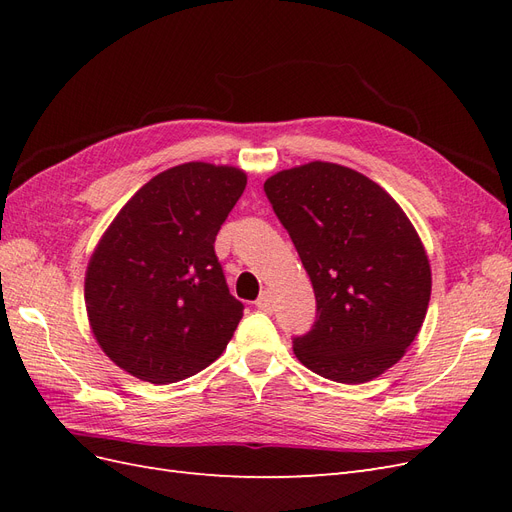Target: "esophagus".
Masks as SVG:
<instances>
[{
    "label": "esophagus",
    "mask_w": 512,
    "mask_h": 512,
    "mask_svg": "<svg viewBox=\"0 0 512 512\" xmlns=\"http://www.w3.org/2000/svg\"><path fill=\"white\" fill-rule=\"evenodd\" d=\"M256 307L258 309H262V312H273L275 309V299H273V292L271 290H265L258 297V301H256Z\"/></svg>",
    "instance_id": "esophagus-1"
}]
</instances>
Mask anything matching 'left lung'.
<instances>
[{
    "label": "left lung",
    "instance_id": "8db88e82",
    "mask_svg": "<svg viewBox=\"0 0 512 512\" xmlns=\"http://www.w3.org/2000/svg\"><path fill=\"white\" fill-rule=\"evenodd\" d=\"M316 294V322L292 339L297 359L333 382L361 384L393 367L421 331L431 267L421 237L376 181L333 162L265 181Z\"/></svg>",
    "mask_w": 512,
    "mask_h": 512
}]
</instances>
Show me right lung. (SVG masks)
<instances>
[{
    "label": "right lung",
    "mask_w": 512,
    "mask_h": 512,
    "mask_svg": "<svg viewBox=\"0 0 512 512\" xmlns=\"http://www.w3.org/2000/svg\"><path fill=\"white\" fill-rule=\"evenodd\" d=\"M247 185L237 166L164 170L115 215L89 258L91 333L117 367L151 384L198 374L226 350L243 316L215 237Z\"/></svg>",
    "instance_id": "1"
}]
</instances>
